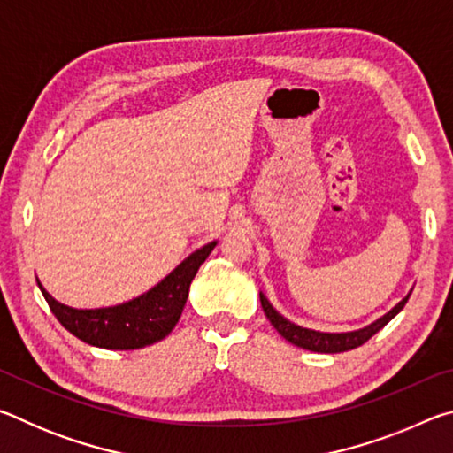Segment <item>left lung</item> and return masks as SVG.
<instances>
[{
    "label": "left lung",
    "instance_id": "1",
    "mask_svg": "<svg viewBox=\"0 0 453 453\" xmlns=\"http://www.w3.org/2000/svg\"><path fill=\"white\" fill-rule=\"evenodd\" d=\"M259 300H262V308L265 311L267 319L272 321V326L278 329V332L286 337L289 343L310 351H318V354H340V351H348V349H356L359 346H364L372 335L378 334L389 319L395 318L397 313L403 310V305L408 303L410 296H405L392 311H388L386 316L380 318L378 321H373L372 326L357 329V332H348V334H324V332H313V329H308V327H300L291 324V321H288L283 316H280V313L272 308V303L267 302V297L264 294H259Z\"/></svg>",
    "mask_w": 453,
    "mask_h": 453
}]
</instances>
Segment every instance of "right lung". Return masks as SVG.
<instances>
[{
    "instance_id": "obj_1",
    "label": "right lung",
    "mask_w": 453,
    "mask_h": 453,
    "mask_svg": "<svg viewBox=\"0 0 453 453\" xmlns=\"http://www.w3.org/2000/svg\"><path fill=\"white\" fill-rule=\"evenodd\" d=\"M213 248L216 242L196 250L148 294L116 308L73 310L53 300L40 281L37 286L59 324L81 342L105 349H137L164 340L178 324L191 281Z\"/></svg>"
}]
</instances>
